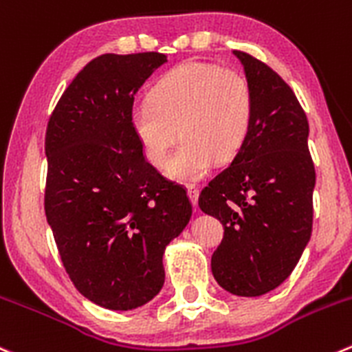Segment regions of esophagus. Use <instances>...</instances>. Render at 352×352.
<instances>
[{"mask_svg": "<svg viewBox=\"0 0 352 352\" xmlns=\"http://www.w3.org/2000/svg\"><path fill=\"white\" fill-rule=\"evenodd\" d=\"M187 196H189L192 206L196 208L197 206V199H199V189H197L196 186H189V187H187Z\"/></svg>", "mask_w": 352, "mask_h": 352, "instance_id": "esophagus-1", "label": "esophagus"}]
</instances>
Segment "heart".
Here are the masks:
<instances>
[{
    "label": "heart",
    "instance_id": "b5f03b06",
    "mask_svg": "<svg viewBox=\"0 0 352 352\" xmlns=\"http://www.w3.org/2000/svg\"><path fill=\"white\" fill-rule=\"evenodd\" d=\"M254 113L248 78L213 63H184L163 75L149 100L131 110V125L146 160L156 168L166 162L177 139L182 142L166 163L177 182H197L213 166L242 148Z\"/></svg>",
    "mask_w": 352,
    "mask_h": 352
}]
</instances>
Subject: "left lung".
<instances>
[{
  "instance_id": "8db88e82",
  "label": "left lung",
  "mask_w": 352,
  "mask_h": 352,
  "mask_svg": "<svg viewBox=\"0 0 352 352\" xmlns=\"http://www.w3.org/2000/svg\"><path fill=\"white\" fill-rule=\"evenodd\" d=\"M234 54L252 89V124L230 166L201 190L199 208L225 230L211 256L214 280L230 294L256 298L292 274L309 242L316 175L294 91L267 63Z\"/></svg>"
}]
</instances>
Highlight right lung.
<instances>
[{
  "mask_svg": "<svg viewBox=\"0 0 352 352\" xmlns=\"http://www.w3.org/2000/svg\"><path fill=\"white\" fill-rule=\"evenodd\" d=\"M165 61L155 51L94 58L47 122V223L77 291L115 311L162 291L163 252L192 214L186 189L146 162L131 125L135 93Z\"/></svg>",
  "mask_w": 352,
  "mask_h": 352,
  "instance_id": "1",
  "label": "right lung"
}]
</instances>
